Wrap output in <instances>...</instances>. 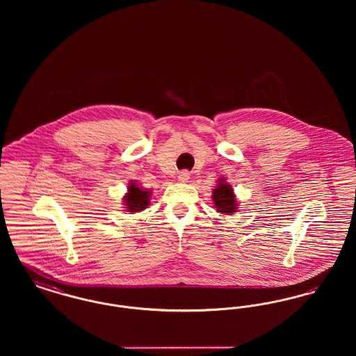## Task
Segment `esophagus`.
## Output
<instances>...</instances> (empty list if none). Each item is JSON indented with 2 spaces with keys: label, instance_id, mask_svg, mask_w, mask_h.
<instances>
[{
  "label": "esophagus",
  "instance_id": "esophagus-1",
  "mask_svg": "<svg viewBox=\"0 0 356 356\" xmlns=\"http://www.w3.org/2000/svg\"><path fill=\"white\" fill-rule=\"evenodd\" d=\"M189 176H191V173H189V170H181L180 173H179V176H177V179H179V181L180 183H186L188 180H189Z\"/></svg>",
  "mask_w": 356,
  "mask_h": 356
}]
</instances>
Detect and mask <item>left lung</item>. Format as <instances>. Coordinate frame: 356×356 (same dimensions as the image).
<instances>
[{
  "mask_svg": "<svg viewBox=\"0 0 356 356\" xmlns=\"http://www.w3.org/2000/svg\"><path fill=\"white\" fill-rule=\"evenodd\" d=\"M212 199L215 202V207L218 212H221L224 215H231L236 211V202H235V195L232 186L227 183H222L220 180L219 186L213 189Z\"/></svg>",
  "mask_w": 356,
  "mask_h": 356,
  "instance_id": "8db88e82",
  "label": "left lung"
}]
</instances>
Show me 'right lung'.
Segmentation results:
<instances>
[{
	"label": "right lung",
	"instance_id": "add662e5",
	"mask_svg": "<svg viewBox=\"0 0 356 356\" xmlns=\"http://www.w3.org/2000/svg\"><path fill=\"white\" fill-rule=\"evenodd\" d=\"M124 202L128 212L143 211L144 208H147V205H149V192L143 191L140 186L131 183L128 188V193L124 197Z\"/></svg>",
	"mask_w": 356,
	"mask_h": 356
}]
</instances>
